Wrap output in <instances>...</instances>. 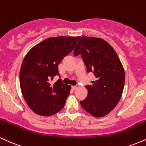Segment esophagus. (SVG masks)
I'll return each mask as SVG.
<instances>
[{
	"label": "esophagus",
	"instance_id": "esophagus-1",
	"mask_svg": "<svg viewBox=\"0 0 146 146\" xmlns=\"http://www.w3.org/2000/svg\"><path fill=\"white\" fill-rule=\"evenodd\" d=\"M79 87H80V86H79L78 84H77L76 86H72V88H73V90H76V89H78Z\"/></svg>",
	"mask_w": 146,
	"mask_h": 146
}]
</instances>
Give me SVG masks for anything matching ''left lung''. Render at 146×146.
Returning <instances> with one entry per match:
<instances>
[{
    "mask_svg": "<svg viewBox=\"0 0 146 146\" xmlns=\"http://www.w3.org/2000/svg\"><path fill=\"white\" fill-rule=\"evenodd\" d=\"M81 54L88 73L96 80L87 85L88 96L80 105L93 116H105L115 108L122 96L125 73L113 48L101 38L84 36L74 50L75 56Z\"/></svg>",
    "mask_w": 146,
    "mask_h": 146,
    "instance_id": "1",
    "label": "left lung"
}]
</instances>
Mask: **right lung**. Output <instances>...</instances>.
Instances as JSON below:
<instances>
[{"label": "right lung", "mask_w": 146, "mask_h": 146, "mask_svg": "<svg viewBox=\"0 0 146 146\" xmlns=\"http://www.w3.org/2000/svg\"><path fill=\"white\" fill-rule=\"evenodd\" d=\"M80 36H56L35 45L24 57L20 71V85L23 96L32 111L50 116L60 111L70 94L71 86L59 79L58 64L71 53Z\"/></svg>", "instance_id": "right-lung-1"}]
</instances>
